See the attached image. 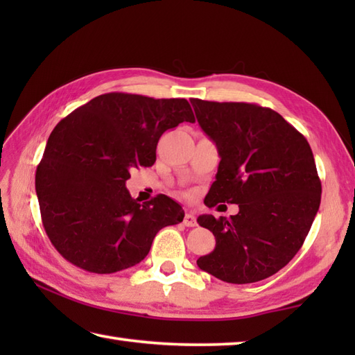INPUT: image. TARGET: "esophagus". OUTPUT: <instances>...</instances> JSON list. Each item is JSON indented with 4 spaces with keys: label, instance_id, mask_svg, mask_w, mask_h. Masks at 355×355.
<instances>
[{
    "label": "esophagus",
    "instance_id": "esophagus-1",
    "mask_svg": "<svg viewBox=\"0 0 355 355\" xmlns=\"http://www.w3.org/2000/svg\"><path fill=\"white\" fill-rule=\"evenodd\" d=\"M183 224L186 225V227H195V225H197V218H195V215L192 212H187L184 215Z\"/></svg>",
    "mask_w": 355,
    "mask_h": 355
}]
</instances>
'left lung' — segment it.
<instances>
[{"instance_id":"left-lung-1","label":"left lung","mask_w":355,"mask_h":355,"mask_svg":"<svg viewBox=\"0 0 355 355\" xmlns=\"http://www.w3.org/2000/svg\"><path fill=\"white\" fill-rule=\"evenodd\" d=\"M191 103L221 158L206 206H239L230 218L198 216L216 239L214 252L198 258V267L229 284L273 276L302 247L320 206L313 150L270 108L201 99Z\"/></svg>"}]
</instances>
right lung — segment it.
Returning <instances> with one entry per match:
<instances>
[{
    "instance_id": "add662e5",
    "label": "right lung",
    "mask_w": 355,
    "mask_h": 355,
    "mask_svg": "<svg viewBox=\"0 0 355 355\" xmlns=\"http://www.w3.org/2000/svg\"><path fill=\"white\" fill-rule=\"evenodd\" d=\"M195 122L186 99L107 93L51 131L36 169L45 233L73 266L108 275L146 258L158 230L183 221L177 201L140 205L126 189L132 169L155 163L162 134Z\"/></svg>"
}]
</instances>
